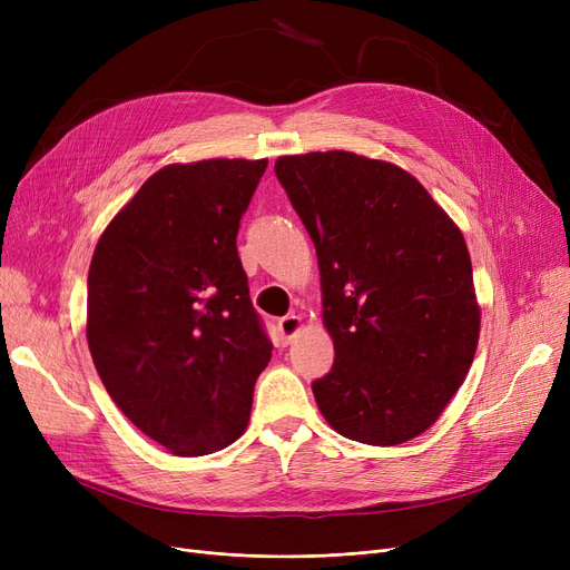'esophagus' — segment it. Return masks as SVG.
Segmentation results:
<instances>
[{
	"label": "esophagus",
	"instance_id": "1",
	"mask_svg": "<svg viewBox=\"0 0 570 570\" xmlns=\"http://www.w3.org/2000/svg\"><path fill=\"white\" fill-rule=\"evenodd\" d=\"M301 318L297 316H284V318H279L277 321V331H279V337L284 340V342H291V337L301 331Z\"/></svg>",
	"mask_w": 570,
	"mask_h": 570
}]
</instances>
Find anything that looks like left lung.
Returning a JSON list of instances; mask_svg holds the SVG:
<instances>
[{"label": "left lung", "instance_id": "1", "mask_svg": "<svg viewBox=\"0 0 570 570\" xmlns=\"http://www.w3.org/2000/svg\"><path fill=\"white\" fill-rule=\"evenodd\" d=\"M318 256L335 365L312 391L346 439L395 445L434 425L481 333L460 228L413 175L353 153L275 164Z\"/></svg>", "mask_w": 570, "mask_h": 570}]
</instances>
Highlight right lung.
Returning a JSON list of instances; mask_svg holds the SVG:
<instances>
[{
	"label": "right lung",
	"mask_w": 570,
	"mask_h": 570,
	"mask_svg": "<svg viewBox=\"0 0 570 570\" xmlns=\"http://www.w3.org/2000/svg\"><path fill=\"white\" fill-rule=\"evenodd\" d=\"M267 159L157 170L104 230L87 275V344L110 400L173 455L243 436L273 355L237 256Z\"/></svg>",
	"instance_id": "1"
}]
</instances>
